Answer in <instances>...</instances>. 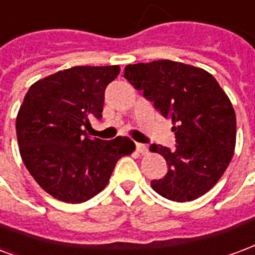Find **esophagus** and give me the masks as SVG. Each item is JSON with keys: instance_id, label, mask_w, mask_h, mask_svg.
Returning <instances> with one entry per match:
<instances>
[{"instance_id": "obj_1", "label": "esophagus", "mask_w": 255, "mask_h": 255, "mask_svg": "<svg viewBox=\"0 0 255 255\" xmlns=\"http://www.w3.org/2000/svg\"><path fill=\"white\" fill-rule=\"evenodd\" d=\"M135 148H137V152L141 153V154H146L148 153V146L143 145V143H135Z\"/></svg>"}]
</instances>
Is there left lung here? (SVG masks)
Here are the masks:
<instances>
[{
  "mask_svg": "<svg viewBox=\"0 0 255 255\" xmlns=\"http://www.w3.org/2000/svg\"><path fill=\"white\" fill-rule=\"evenodd\" d=\"M126 79L172 120L176 150L150 145L168 164L150 185L172 202H191L219 181L234 156L237 118L227 94L203 68L172 60L125 67Z\"/></svg>",
  "mask_w": 255,
  "mask_h": 255,
  "instance_id": "left-lung-1",
  "label": "left lung"
}]
</instances>
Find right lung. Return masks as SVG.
<instances>
[{"mask_svg":"<svg viewBox=\"0 0 255 255\" xmlns=\"http://www.w3.org/2000/svg\"><path fill=\"white\" fill-rule=\"evenodd\" d=\"M120 66H78L30 86L17 113L18 148L37 184L57 200L83 203L109 183L121 157L135 150L129 137L89 138L90 117L102 118L105 90Z\"/></svg>","mask_w":255,"mask_h":255,"instance_id":"obj_1","label":"right lung"}]
</instances>
